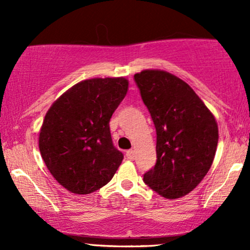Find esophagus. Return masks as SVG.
I'll return each instance as SVG.
<instances>
[{
  "label": "esophagus",
  "instance_id": "34e87169",
  "mask_svg": "<svg viewBox=\"0 0 250 250\" xmlns=\"http://www.w3.org/2000/svg\"><path fill=\"white\" fill-rule=\"evenodd\" d=\"M125 156H127L128 160H135V150H133V149L128 150L127 153H125Z\"/></svg>",
  "mask_w": 250,
  "mask_h": 250
}]
</instances>
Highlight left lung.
Here are the masks:
<instances>
[{
    "instance_id": "8db88e82",
    "label": "left lung",
    "mask_w": 250,
    "mask_h": 250,
    "mask_svg": "<svg viewBox=\"0 0 250 250\" xmlns=\"http://www.w3.org/2000/svg\"><path fill=\"white\" fill-rule=\"evenodd\" d=\"M156 128V165L143 181L162 197L179 199L211 167L219 128L211 111L183 80L165 70L134 75Z\"/></svg>"
}]
</instances>
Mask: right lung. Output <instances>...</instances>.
Wrapping results in <instances>:
<instances>
[{"label": "right lung", "mask_w": 250, "mask_h": 250, "mask_svg": "<svg viewBox=\"0 0 250 250\" xmlns=\"http://www.w3.org/2000/svg\"><path fill=\"white\" fill-rule=\"evenodd\" d=\"M125 77L76 83L51 104L39 148L48 170L70 193L84 195L113 179L123 154L114 147L109 121L128 91Z\"/></svg>", "instance_id": "add662e5"}]
</instances>
